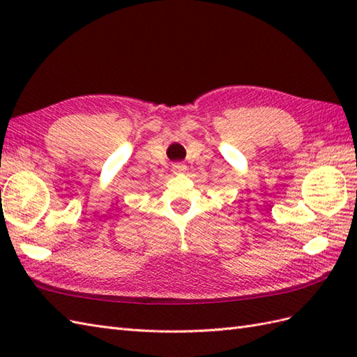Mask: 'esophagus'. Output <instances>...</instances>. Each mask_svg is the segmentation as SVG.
Here are the masks:
<instances>
[{
    "instance_id": "esophagus-1",
    "label": "esophagus",
    "mask_w": 357,
    "mask_h": 357,
    "mask_svg": "<svg viewBox=\"0 0 357 357\" xmlns=\"http://www.w3.org/2000/svg\"><path fill=\"white\" fill-rule=\"evenodd\" d=\"M185 170H187V165H185V164H183V162H176V164H173V173L179 174V173H184Z\"/></svg>"
}]
</instances>
